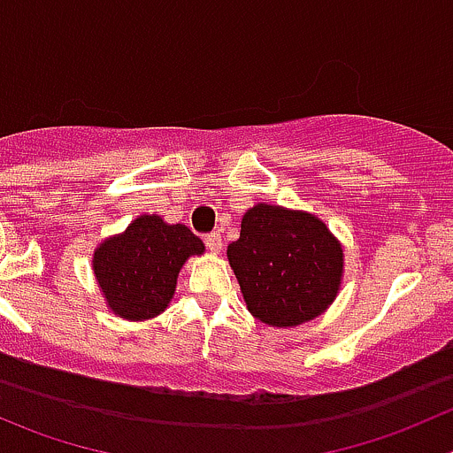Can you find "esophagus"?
Listing matches in <instances>:
<instances>
[{
    "instance_id": "esophagus-1",
    "label": "esophagus",
    "mask_w": 453,
    "mask_h": 453,
    "mask_svg": "<svg viewBox=\"0 0 453 453\" xmlns=\"http://www.w3.org/2000/svg\"><path fill=\"white\" fill-rule=\"evenodd\" d=\"M204 244L209 251H213V253L222 251V235H219V231H211V234H206Z\"/></svg>"
}]
</instances>
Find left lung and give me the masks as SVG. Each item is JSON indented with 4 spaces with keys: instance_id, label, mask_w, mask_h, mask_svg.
<instances>
[{
    "instance_id": "left-lung-1",
    "label": "left lung",
    "mask_w": 453,
    "mask_h": 453,
    "mask_svg": "<svg viewBox=\"0 0 453 453\" xmlns=\"http://www.w3.org/2000/svg\"><path fill=\"white\" fill-rule=\"evenodd\" d=\"M226 256L249 311L266 325L313 320L338 294L342 249L325 222L309 213L253 206Z\"/></svg>"
}]
</instances>
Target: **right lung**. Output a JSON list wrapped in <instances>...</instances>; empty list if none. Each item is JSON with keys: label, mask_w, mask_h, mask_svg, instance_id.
<instances>
[{"label": "right lung", "mask_w": 453, "mask_h": 453, "mask_svg": "<svg viewBox=\"0 0 453 453\" xmlns=\"http://www.w3.org/2000/svg\"><path fill=\"white\" fill-rule=\"evenodd\" d=\"M202 251V240L184 224L142 215L95 251L93 271L118 316L149 320L169 307L184 260Z\"/></svg>", "instance_id": "add662e5"}]
</instances>
